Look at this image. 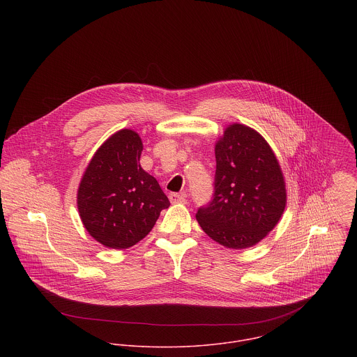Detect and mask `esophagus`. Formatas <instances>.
<instances>
[{
  "mask_svg": "<svg viewBox=\"0 0 357 357\" xmlns=\"http://www.w3.org/2000/svg\"><path fill=\"white\" fill-rule=\"evenodd\" d=\"M169 199L172 204H185V195L184 194H170Z\"/></svg>",
  "mask_w": 357,
  "mask_h": 357,
  "instance_id": "esophagus-1",
  "label": "esophagus"
}]
</instances>
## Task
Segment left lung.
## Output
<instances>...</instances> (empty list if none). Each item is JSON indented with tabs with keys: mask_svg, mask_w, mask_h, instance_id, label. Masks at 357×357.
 Listing matches in <instances>:
<instances>
[{
	"mask_svg": "<svg viewBox=\"0 0 357 357\" xmlns=\"http://www.w3.org/2000/svg\"><path fill=\"white\" fill-rule=\"evenodd\" d=\"M213 199L198 208L204 232L228 249L252 248L279 222L286 207L280 165L255 129L232 123L215 143Z\"/></svg>",
	"mask_w": 357,
	"mask_h": 357,
	"instance_id": "1",
	"label": "left lung"
}]
</instances>
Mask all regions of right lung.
I'll use <instances>...</instances> for the list:
<instances>
[{
  "mask_svg": "<svg viewBox=\"0 0 357 357\" xmlns=\"http://www.w3.org/2000/svg\"><path fill=\"white\" fill-rule=\"evenodd\" d=\"M142 151L135 130L114 133L95 153L79 183V217L89 235L105 248H132L170 206L156 178L140 166Z\"/></svg>",
  "mask_w": 357,
  "mask_h": 357,
  "instance_id": "right-lung-1",
  "label": "right lung"
}]
</instances>
